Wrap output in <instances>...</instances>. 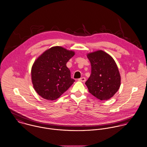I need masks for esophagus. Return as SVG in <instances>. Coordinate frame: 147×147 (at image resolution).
Instances as JSON below:
<instances>
[{
    "instance_id": "34e87169",
    "label": "esophagus",
    "mask_w": 147,
    "mask_h": 147,
    "mask_svg": "<svg viewBox=\"0 0 147 147\" xmlns=\"http://www.w3.org/2000/svg\"><path fill=\"white\" fill-rule=\"evenodd\" d=\"M78 81L80 82H84L86 81V78L84 77H82L81 78L78 79Z\"/></svg>"
}]
</instances>
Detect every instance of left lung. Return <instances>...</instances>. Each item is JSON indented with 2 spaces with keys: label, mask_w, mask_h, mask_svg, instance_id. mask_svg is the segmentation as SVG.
I'll use <instances>...</instances> for the list:
<instances>
[{
  "label": "left lung",
  "mask_w": 147,
  "mask_h": 147,
  "mask_svg": "<svg viewBox=\"0 0 147 147\" xmlns=\"http://www.w3.org/2000/svg\"><path fill=\"white\" fill-rule=\"evenodd\" d=\"M87 56L91 65V74L85 83L89 92L101 100L112 98L121 86V76L114 59L102 50Z\"/></svg>",
  "instance_id": "obj_1"
}]
</instances>
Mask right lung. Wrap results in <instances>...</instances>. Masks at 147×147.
Returning <instances> with one entry per match:
<instances>
[{
    "mask_svg": "<svg viewBox=\"0 0 147 147\" xmlns=\"http://www.w3.org/2000/svg\"><path fill=\"white\" fill-rule=\"evenodd\" d=\"M75 55L73 51L55 46L46 50L32 67L33 87L42 98L55 100L73 84L74 80L66 64Z\"/></svg>",
    "mask_w": 147,
    "mask_h": 147,
    "instance_id": "obj_1",
    "label": "right lung"
}]
</instances>
